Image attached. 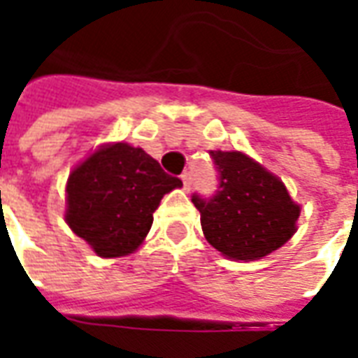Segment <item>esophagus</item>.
Returning <instances> with one entry per match:
<instances>
[{
  "label": "esophagus",
  "instance_id": "34e87169",
  "mask_svg": "<svg viewBox=\"0 0 358 358\" xmlns=\"http://www.w3.org/2000/svg\"><path fill=\"white\" fill-rule=\"evenodd\" d=\"M182 182H184V189L189 192L192 189V172H184L182 174Z\"/></svg>",
  "mask_w": 358,
  "mask_h": 358
}]
</instances>
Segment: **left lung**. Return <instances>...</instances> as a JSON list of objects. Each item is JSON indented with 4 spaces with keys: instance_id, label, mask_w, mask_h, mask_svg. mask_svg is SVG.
<instances>
[{
    "instance_id": "obj_1",
    "label": "left lung",
    "mask_w": 358,
    "mask_h": 358,
    "mask_svg": "<svg viewBox=\"0 0 358 358\" xmlns=\"http://www.w3.org/2000/svg\"><path fill=\"white\" fill-rule=\"evenodd\" d=\"M218 172L210 197L192 195L210 245L228 259L257 261L295 232L299 205L274 174L240 151H210Z\"/></svg>"
}]
</instances>
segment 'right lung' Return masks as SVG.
<instances>
[{"label":"right lung","instance_id":"1","mask_svg":"<svg viewBox=\"0 0 358 358\" xmlns=\"http://www.w3.org/2000/svg\"><path fill=\"white\" fill-rule=\"evenodd\" d=\"M182 180L143 149L105 145L78 164L66 182V224L105 259L140 248L164 194Z\"/></svg>","mask_w":358,"mask_h":358}]
</instances>
